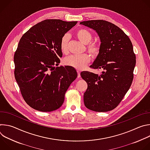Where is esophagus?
I'll return each mask as SVG.
<instances>
[{
  "instance_id": "34e87169",
  "label": "esophagus",
  "mask_w": 150,
  "mask_h": 150,
  "mask_svg": "<svg viewBox=\"0 0 150 150\" xmlns=\"http://www.w3.org/2000/svg\"><path fill=\"white\" fill-rule=\"evenodd\" d=\"M77 73H78V78H80L81 77V74H80V71H77Z\"/></svg>"
}]
</instances>
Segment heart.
I'll list each match as a JSON object with an SVG mask.
<instances>
[{
  "mask_svg": "<svg viewBox=\"0 0 150 150\" xmlns=\"http://www.w3.org/2000/svg\"><path fill=\"white\" fill-rule=\"evenodd\" d=\"M77 38L84 45H87L86 49L87 51L94 57L98 56L100 53V46L96 42H89L93 39L92 34L87 29L80 28L75 33ZM68 40L69 37L67 35H63L60 40V47L62 52L64 54L68 53ZM90 61V57L87 54L81 55H73L67 57L64 60V63L66 65L72 67L77 69H82Z\"/></svg>",
  "mask_w": 150,
  "mask_h": 150,
  "instance_id": "obj_1",
  "label": "heart"
}]
</instances>
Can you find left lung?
Returning <instances> with one entry per match:
<instances>
[{"label": "left lung", "mask_w": 150, "mask_h": 150, "mask_svg": "<svg viewBox=\"0 0 150 150\" xmlns=\"http://www.w3.org/2000/svg\"><path fill=\"white\" fill-rule=\"evenodd\" d=\"M80 24L98 34L100 51L91 68L103 70L100 75L88 71L81 73L88 85L84 104L93 111H110L120 103L133 81L136 56L132 42L120 28L108 21L91 20Z\"/></svg>", "instance_id": "1"}]
</instances>
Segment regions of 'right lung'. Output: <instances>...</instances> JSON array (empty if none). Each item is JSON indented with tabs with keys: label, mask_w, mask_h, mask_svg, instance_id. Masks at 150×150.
I'll return each mask as SVG.
<instances>
[{
	"label": "right lung",
	"mask_w": 150,
	"mask_h": 150,
	"mask_svg": "<svg viewBox=\"0 0 150 150\" xmlns=\"http://www.w3.org/2000/svg\"><path fill=\"white\" fill-rule=\"evenodd\" d=\"M78 22L46 19L35 24L21 38L14 54V75L25 102L40 112L60 108L71 83L76 78L70 66L54 67L62 57V37Z\"/></svg>",
	"instance_id": "obj_1"
}]
</instances>
